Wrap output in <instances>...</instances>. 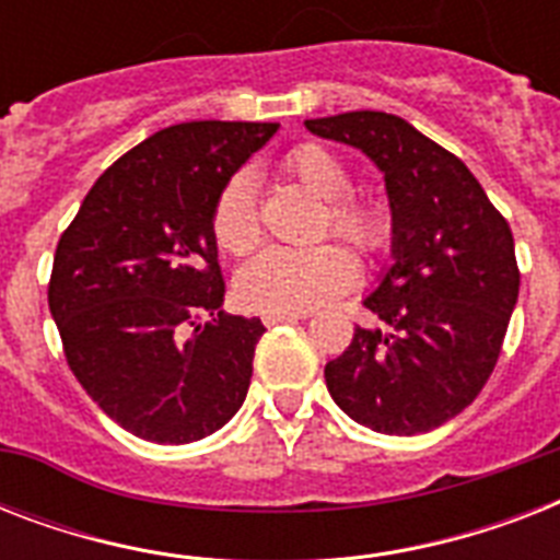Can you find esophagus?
Masks as SVG:
<instances>
[{
    "label": "esophagus",
    "mask_w": 560,
    "mask_h": 560,
    "mask_svg": "<svg viewBox=\"0 0 560 560\" xmlns=\"http://www.w3.org/2000/svg\"><path fill=\"white\" fill-rule=\"evenodd\" d=\"M305 311L296 314V311H272V314H264V325H281V323H296V319H305Z\"/></svg>",
    "instance_id": "34e87169"
}]
</instances>
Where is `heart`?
Returning <instances> with one entry per match:
<instances>
[{
  "instance_id": "obj_1",
  "label": "heart",
  "mask_w": 560,
  "mask_h": 560,
  "mask_svg": "<svg viewBox=\"0 0 560 560\" xmlns=\"http://www.w3.org/2000/svg\"><path fill=\"white\" fill-rule=\"evenodd\" d=\"M281 171L325 200L319 235L349 241L358 253L377 255L392 241V218L383 202L354 194L351 168L325 144L305 142L284 153ZM211 237L226 255H249L261 244V218L249 174L223 183L211 206ZM358 279V261L342 244L305 249L270 246L237 272V299L253 311H314L342 296Z\"/></svg>"
}]
</instances>
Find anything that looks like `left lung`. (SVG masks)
<instances>
[{
	"mask_svg": "<svg viewBox=\"0 0 560 560\" xmlns=\"http://www.w3.org/2000/svg\"><path fill=\"white\" fill-rule=\"evenodd\" d=\"M305 127L374 160L395 218V264L363 302L381 328H354L325 366L328 392L377 433L435 430L477 398L503 351L521 290L509 220L459 156L404 118L358 109Z\"/></svg>",
	"mask_w": 560,
	"mask_h": 560,
	"instance_id": "left-lung-1",
	"label": "left lung"
}]
</instances>
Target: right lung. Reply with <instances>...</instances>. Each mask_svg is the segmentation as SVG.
<instances>
[{"label": "right lung", "instance_id": "right-lung-1", "mask_svg": "<svg viewBox=\"0 0 560 560\" xmlns=\"http://www.w3.org/2000/svg\"><path fill=\"white\" fill-rule=\"evenodd\" d=\"M276 121H186L116 160L57 241L48 311L66 363L127 433L188 444L249 389L261 319L220 311L214 197Z\"/></svg>", "mask_w": 560, "mask_h": 560}]
</instances>
